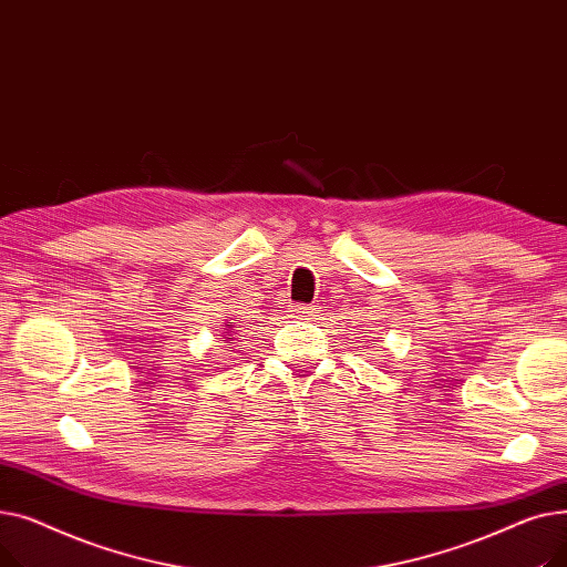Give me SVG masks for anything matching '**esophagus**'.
I'll list each match as a JSON object with an SVG mask.
<instances>
[{"label":"esophagus","instance_id":"obj_1","mask_svg":"<svg viewBox=\"0 0 567 567\" xmlns=\"http://www.w3.org/2000/svg\"><path fill=\"white\" fill-rule=\"evenodd\" d=\"M289 312H291V317H296V319H310V317H315L317 308H315V306H306V303H291V306H289Z\"/></svg>","mask_w":567,"mask_h":567}]
</instances>
